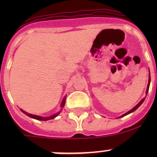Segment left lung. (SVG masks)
I'll return each mask as SVG.
<instances>
[{"label": "left lung", "instance_id": "left-lung-1", "mask_svg": "<svg viewBox=\"0 0 157 157\" xmlns=\"http://www.w3.org/2000/svg\"><path fill=\"white\" fill-rule=\"evenodd\" d=\"M150 75H149V81H148V85H147V91H146V94H147V93H148V90H149V87H150ZM144 99H145V98L144 99H142L141 101H140V102H139L138 104H137V105H136V106H134V108H133L132 109H131V110L129 111V112H126L125 114H124V115H121V116H120L119 118H121V117H124V116H125V115H128V114H130V113H131V112H134V111L136 110V109H137V108H138L139 106H140V105H141L142 103H143L144 102Z\"/></svg>", "mask_w": 157, "mask_h": 157}]
</instances>
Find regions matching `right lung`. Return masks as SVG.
Here are the masks:
<instances>
[{
  "label": "right lung",
  "mask_w": 157,
  "mask_h": 157,
  "mask_svg": "<svg viewBox=\"0 0 157 157\" xmlns=\"http://www.w3.org/2000/svg\"><path fill=\"white\" fill-rule=\"evenodd\" d=\"M65 100H66V97H64V99H63L62 102H61V109H63V107L64 106V104H65ZM20 110H21L22 112H23V113L26 114V115H28V116L30 117V118H34V119H36V120H39V121H48V120L53 119V118H55V117L58 116V115L60 114V112H61V111H60V112H57L56 114H55V115H51V116H48V117H42V116H38V115H32V114L27 113V112H25V111H23V109H20Z\"/></svg>",
  "instance_id": "1"
}]
</instances>
